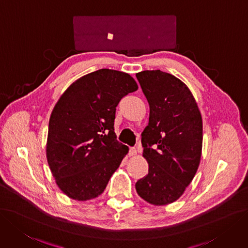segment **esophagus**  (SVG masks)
Segmentation results:
<instances>
[{
	"mask_svg": "<svg viewBox=\"0 0 248 248\" xmlns=\"http://www.w3.org/2000/svg\"><path fill=\"white\" fill-rule=\"evenodd\" d=\"M136 154H137L136 148H130V150H129V155H130V156H134V155H136Z\"/></svg>",
	"mask_w": 248,
	"mask_h": 248,
	"instance_id": "esophagus-1",
	"label": "esophagus"
}]
</instances>
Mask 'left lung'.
I'll return each mask as SVG.
<instances>
[{
  "mask_svg": "<svg viewBox=\"0 0 248 248\" xmlns=\"http://www.w3.org/2000/svg\"><path fill=\"white\" fill-rule=\"evenodd\" d=\"M148 101L149 123L142 133L148 175L136 183L137 193L154 205L179 199L193 180L202 149V118L188 87L170 73L136 75Z\"/></svg>",
  "mask_w": 248,
  "mask_h": 248,
  "instance_id": "left-lung-1",
  "label": "left lung"
}]
</instances>
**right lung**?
Here are the masks:
<instances>
[{
  "label": "right lung",
  "instance_id": "obj_1",
  "mask_svg": "<svg viewBox=\"0 0 248 248\" xmlns=\"http://www.w3.org/2000/svg\"><path fill=\"white\" fill-rule=\"evenodd\" d=\"M137 90L130 75L103 68L76 80L55 105L47 159L58 187L68 197L86 201L103 193L129 151L116 140V106Z\"/></svg>",
  "mask_w": 248,
  "mask_h": 248
}]
</instances>
